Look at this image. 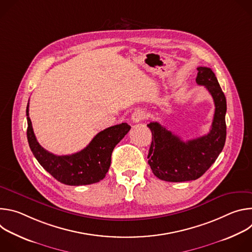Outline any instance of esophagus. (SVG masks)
<instances>
[{"instance_id":"obj_1","label":"esophagus","mask_w":252,"mask_h":252,"mask_svg":"<svg viewBox=\"0 0 252 252\" xmlns=\"http://www.w3.org/2000/svg\"><path fill=\"white\" fill-rule=\"evenodd\" d=\"M145 119H147V114L145 111H142V110H136L131 115V121L133 123H139Z\"/></svg>"}]
</instances>
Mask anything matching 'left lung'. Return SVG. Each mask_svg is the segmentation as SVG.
Returning <instances> with one entry per match:
<instances>
[{
	"label": "left lung",
	"instance_id": "1",
	"mask_svg": "<svg viewBox=\"0 0 252 252\" xmlns=\"http://www.w3.org/2000/svg\"><path fill=\"white\" fill-rule=\"evenodd\" d=\"M196 84L211 94L215 111L211 128L203 136L184 141L158 122L148 125L153 133L149 164L154 174L170 183L195 181L217 160L226 138V99L211 68L197 67Z\"/></svg>",
	"mask_w": 252,
	"mask_h": 252
}]
</instances>
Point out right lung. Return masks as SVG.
I'll return each instance as SVG.
<instances>
[{"instance_id": "obj_1", "label": "right lung", "mask_w": 252, "mask_h": 252, "mask_svg": "<svg viewBox=\"0 0 252 252\" xmlns=\"http://www.w3.org/2000/svg\"><path fill=\"white\" fill-rule=\"evenodd\" d=\"M26 113L27 137L32 155L58 182L66 186H86L101 181L111 166L115 147L130 129L126 123L110 126L99 131L81 152L69 156H56L46 151L35 138L29 117V102Z\"/></svg>"}]
</instances>
